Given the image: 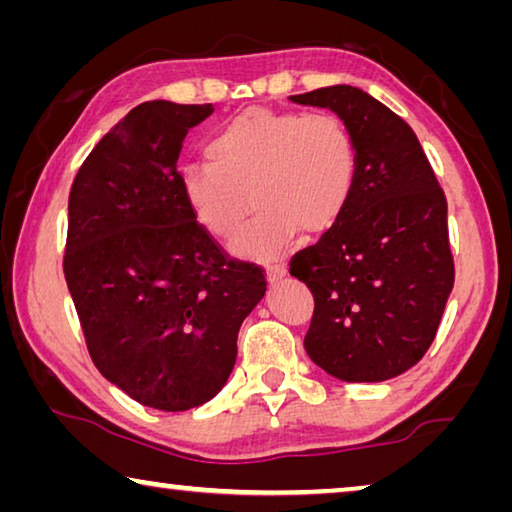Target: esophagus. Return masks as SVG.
Masks as SVG:
<instances>
[{
	"instance_id": "34e87169",
	"label": "esophagus",
	"mask_w": 512,
	"mask_h": 512,
	"mask_svg": "<svg viewBox=\"0 0 512 512\" xmlns=\"http://www.w3.org/2000/svg\"><path fill=\"white\" fill-rule=\"evenodd\" d=\"M284 275H287V266H284V264H271L266 268V277H268V282H271V284L280 282Z\"/></svg>"
}]
</instances>
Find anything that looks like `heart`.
Listing matches in <instances>:
<instances>
[{
  "label": "heart",
  "mask_w": 512,
  "mask_h": 512,
  "mask_svg": "<svg viewBox=\"0 0 512 512\" xmlns=\"http://www.w3.org/2000/svg\"><path fill=\"white\" fill-rule=\"evenodd\" d=\"M210 160L180 171V189L198 223L216 239L235 237V253L268 259L296 235L318 237L348 212L359 149L339 117L253 108L230 119L207 144Z\"/></svg>",
  "instance_id": "1"
}]
</instances>
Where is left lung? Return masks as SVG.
Masks as SVG:
<instances>
[{
  "label": "left lung",
  "instance_id": "8db88e82",
  "mask_svg": "<svg viewBox=\"0 0 512 512\" xmlns=\"http://www.w3.org/2000/svg\"><path fill=\"white\" fill-rule=\"evenodd\" d=\"M291 101L336 112L359 149L348 212L289 264L314 293L305 350L336 379H393L429 350L454 287L447 198L413 128L368 92Z\"/></svg>",
  "mask_w": 512,
  "mask_h": 512
}]
</instances>
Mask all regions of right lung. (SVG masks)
Segmentation results:
<instances>
[{"instance_id": "add662e5", "label": "right lung", "mask_w": 512, "mask_h": 512, "mask_svg": "<svg viewBox=\"0 0 512 512\" xmlns=\"http://www.w3.org/2000/svg\"><path fill=\"white\" fill-rule=\"evenodd\" d=\"M212 112L140 103L101 137L69 192L63 271L90 357L160 411L221 391L239 327L266 293L264 273L225 257L180 189L187 131Z\"/></svg>"}]
</instances>
